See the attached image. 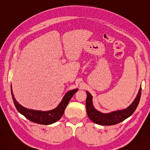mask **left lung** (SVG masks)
<instances>
[{
	"label": "left lung",
	"instance_id": "left-lung-1",
	"mask_svg": "<svg viewBox=\"0 0 150 150\" xmlns=\"http://www.w3.org/2000/svg\"><path fill=\"white\" fill-rule=\"evenodd\" d=\"M86 93L87 98L86 100V106L88 117L95 124L102 126H111L122 122L134 113L141 98V86L134 100L128 108L106 113H102L95 109L93 104V97L88 91H86Z\"/></svg>",
	"mask_w": 150,
	"mask_h": 150
}]
</instances>
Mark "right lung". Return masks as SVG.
Instances as JSON below:
<instances>
[{"label": "right lung", "mask_w": 150, "mask_h": 150, "mask_svg": "<svg viewBox=\"0 0 150 150\" xmlns=\"http://www.w3.org/2000/svg\"><path fill=\"white\" fill-rule=\"evenodd\" d=\"M77 91L78 89L77 88L67 92L58 106L54 109L48 111H40L28 109V108L22 106L21 104H19L14 97L12 90V86L11 85L12 98L18 112L31 122L37 124H44V125H50V124L55 123L62 117L64 113V110L67 105H68L69 100H71L73 95Z\"/></svg>", "instance_id": "add662e5"}]
</instances>
